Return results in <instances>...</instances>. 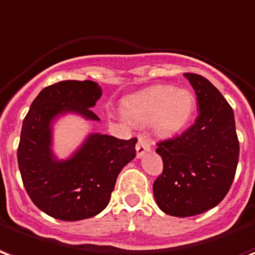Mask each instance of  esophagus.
<instances>
[{"label":"esophagus","mask_w":255,"mask_h":255,"mask_svg":"<svg viewBox=\"0 0 255 255\" xmlns=\"http://www.w3.org/2000/svg\"><path fill=\"white\" fill-rule=\"evenodd\" d=\"M150 145L148 140H146L144 135H138V141H137V145H135V152H137V157L144 156V153L149 152Z\"/></svg>","instance_id":"1"}]
</instances>
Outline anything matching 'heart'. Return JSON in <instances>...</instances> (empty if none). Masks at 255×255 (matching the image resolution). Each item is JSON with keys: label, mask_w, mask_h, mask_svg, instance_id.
I'll return each mask as SVG.
<instances>
[{"label": "heart", "mask_w": 255, "mask_h": 255, "mask_svg": "<svg viewBox=\"0 0 255 255\" xmlns=\"http://www.w3.org/2000/svg\"><path fill=\"white\" fill-rule=\"evenodd\" d=\"M196 96L187 88L156 85L124 100V117L131 124H149L159 135L168 137L190 122Z\"/></svg>", "instance_id": "1"}]
</instances>
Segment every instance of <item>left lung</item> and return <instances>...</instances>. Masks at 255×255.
<instances>
[{
    "mask_svg": "<svg viewBox=\"0 0 255 255\" xmlns=\"http://www.w3.org/2000/svg\"><path fill=\"white\" fill-rule=\"evenodd\" d=\"M198 100V117L181 135L160 141L163 172L153 183L156 204L170 216L189 217L212 209L235 178L239 141L234 111L205 77L185 73Z\"/></svg>",
    "mask_w": 255,
    "mask_h": 255,
    "instance_id": "1",
    "label": "left lung"
}]
</instances>
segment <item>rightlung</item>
Instances as JSON below:
<instances>
[{
  "instance_id": "1",
  "label": "right lung",
  "mask_w": 255,
  "mask_h": 255,
  "mask_svg": "<svg viewBox=\"0 0 255 255\" xmlns=\"http://www.w3.org/2000/svg\"><path fill=\"white\" fill-rule=\"evenodd\" d=\"M102 96L94 81L66 80L43 88L31 105L17 148L18 170L29 198L49 216L77 222L96 216L111 198L121 170L135 156L137 138L94 133L68 160L51 150V122L59 114L76 113L99 121L92 111Z\"/></svg>"
}]
</instances>
